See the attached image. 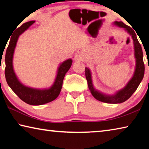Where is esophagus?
I'll use <instances>...</instances> for the list:
<instances>
[{"instance_id":"34e87169","label":"esophagus","mask_w":149,"mask_h":149,"mask_svg":"<svg viewBox=\"0 0 149 149\" xmlns=\"http://www.w3.org/2000/svg\"><path fill=\"white\" fill-rule=\"evenodd\" d=\"M75 60H83L85 58V54L82 51H77L75 54Z\"/></svg>"}]
</instances>
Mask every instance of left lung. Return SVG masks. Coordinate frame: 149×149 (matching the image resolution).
<instances>
[{
  "mask_svg": "<svg viewBox=\"0 0 149 149\" xmlns=\"http://www.w3.org/2000/svg\"><path fill=\"white\" fill-rule=\"evenodd\" d=\"M114 25L121 28H123L128 34L131 35L134 46V55L135 58V68L133 75L125 86L122 89L116 91L114 95H107L97 90L94 87L92 81V75L91 70L85 68V77L87 81L88 87L92 95L96 99L110 104H118L125 102L130 99L133 93L137 90L142 81L145 74V64L143 62V54L142 48L139 42L137 35L132 27L123 24L122 22H114Z\"/></svg>",
  "mask_w": 149,
  "mask_h": 149,
  "instance_id": "1",
  "label": "left lung"
}]
</instances>
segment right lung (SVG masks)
<instances>
[{
    "label": "right lung",
    "mask_w": 149,
    "mask_h": 149,
    "mask_svg": "<svg viewBox=\"0 0 149 149\" xmlns=\"http://www.w3.org/2000/svg\"><path fill=\"white\" fill-rule=\"evenodd\" d=\"M35 21H30L22 25L12 34L9 41L5 55V77L9 87L18 96L21 100L30 105H42L50 102L58 97L62 89L63 79L72 64V60L69 58L60 63L57 70L54 82L48 89H36L27 87L18 79L13 68V56L17 41L20 35L26 31Z\"/></svg>",
    "instance_id": "obj_1"
}]
</instances>
